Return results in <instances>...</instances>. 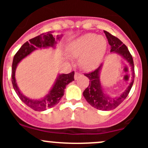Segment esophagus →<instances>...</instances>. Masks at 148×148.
<instances>
[{
  "label": "esophagus",
  "instance_id": "1",
  "mask_svg": "<svg viewBox=\"0 0 148 148\" xmlns=\"http://www.w3.org/2000/svg\"><path fill=\"white\" fill-rule=\"evenodd\" d=\"M81 73L75 72V74H74V79H78L81 77Z\"/></svg>",
  "mask_w": 148,
  "mask_h": 148
}]
</instances>
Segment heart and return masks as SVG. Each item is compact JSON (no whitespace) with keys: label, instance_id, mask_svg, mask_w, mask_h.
I'll return each mask as SVG.
<instances>
[{"label":"heart","instance_id":"heart-1","mask_svg":"<svg viewBox=\"0 0 148 148\" xmlns=\"http://www.w3.org/2000/svg\"><path fill=\"white\" fill-rule=\"evenodd\" d=\"M107 41L102 36L88 33L69 44L67 53L74 58L79 57V64L85 70L95 68L105 53Z\"/></svg>","mask_w":148,"mask_h":148}]
</instances>
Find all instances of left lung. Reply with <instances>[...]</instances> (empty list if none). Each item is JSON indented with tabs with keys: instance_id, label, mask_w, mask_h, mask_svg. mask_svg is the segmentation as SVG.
<instances>
[{
	"instance_id": "left-lung-1",
	"label": "left lung",
	"mask_w": 148,
	"mask_h": 148,
	"mask_svg": "<svg viewBox=\"0 0 148 148\" xmlns=\"http://www.w3.org/2000/svg\"><path fill=\"white\" fill-rule=\"evenodd\" d=\"M104 32L108 40L109 44L111 46L110 51L118 53L123 59H125L129 63L132 71V81L128 87L125 89V92L120 96L114 98H111L109 95H106L102 89L100 79H99V74L102 69V64L95 71L88 73V74H84V75L89 79V86L83 92V95L86 100L91 106L97 110H102V111H109V110H114L116 107H118L129 95L134 82L135 67H134L132 56L130 53L127 47L118 38L112 35L107 31H104Z\"/></svg>"
}]
</instances>
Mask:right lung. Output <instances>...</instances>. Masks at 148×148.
Segmentation results:
<instances>
[{
    "instance_id": "add662e5",
    "label": "right lung",
    "mask_w": 148,
    "mask_h": 148,
    "mask_svg": "<svg viewBox=\"0 0 148 148\" xmlns=\"http://www.w3.org/2000/svg\"><path fill=\"white\" fill-rule=\"evenodd\" d=\"M51 33L52 32L49 31L45 34H42L38 36L31 38L29 40V41H26L15 54L13 64H12L11 81L13 89L16 91V94L21 100L28 107H31L35 111H44L47 109L51 108L56 105L59 102L61 98L63 97L66 85L74 80V71H71L69 74H59L56 82L54 83L49 94L41 99H30L23 95L19 88L18 87L16 78H15V72H16L18 64L26 56L29 55L31 52L36 50L38 48H41V49L48 47L54 48L56 41H55V38L53 36ZM59 38L60 37L57 36L56 39H59Z\"/></svg>"
}]
</instances>
